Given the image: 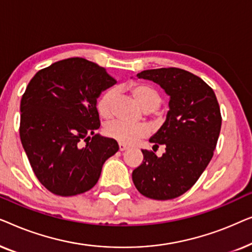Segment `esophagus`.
I'll list each match as a JSON object with an SVG mask.
<instances>
[{"label":"esophagus","mask_w":252,"mask_h":252,"mask_svg":"<svg viewBox=\"0 0 252 252\" xmlns=\"http://www.w3.org/2000/svg\"><path fill=\"white\" fill-rule=\"evenodd\" d=\"M126 149H128V146H126V144H124V143H119V150L120 151H124Z\"/></svg>","instance_id":"34e87169"}]
</instances>
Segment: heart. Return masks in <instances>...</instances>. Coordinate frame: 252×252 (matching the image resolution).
I'll use <instances>...</instances> for the list:
<instances>
[{"mask_svg":"<svg viewBox=\"0 0 252 252\" xmlns=\"http://www.w3.org/2000/svg\"><path fill=\"white\" fill-rule=\"evenodd\" d=\"M130 92L136 101L139 102L144 111L151 112L160 106L161 98L156 89L147 85H132ZM117 96L115 88H109L103 93L97 102V111L99 116L104 119H110L113 116V102ZM105 135L110 139L118 141L124 144H132L139 139L149 135L150 127L144 123L127 124L124 122H111L104 127Z\"/></svg>","mask_w":252,"mask_h":252,"instance_id":"1","label":"heart"}]
</instances>
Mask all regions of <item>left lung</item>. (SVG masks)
Listing matches in <instances>:
<instances>
[{"instance_id": "obj_1", "label": "left lung", "mask_w": 252, "mask_h": 252, "mask_svg": "<svg viewBox=\"0 0 252 252\" xmlns=\"http://www.w3.org/2000/svg\"><path fill=\"white\" fill-rule=\"evenodd\" d=\"M156 82L170 96L166 120L150 142L165 147L157 157L142 150L143 161L132 173L137 190L165 201L189 190L208 166L216 149L221 115L216 94L197 75L178 67L146 70L136 75Z\"/></svg>"}]
</instances>
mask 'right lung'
Listing matches in <instances>:
<instances>
[{"instance_id":"obj_1","label":"right lung","mask_w":252,"mask_h":252,"mask_svg":"<svg viewBox=\"0 0 252 252\" xmlns=\"http://www.w3.org/2000/svg\"><path fill=\"white\" fill-rule=\"evenodd\" d=\"M116 82L104 67L79 57L56 62L30 81L20 101V140L37 180L53 194L92 189L119 150L116 140L94 134L101 126L98 96Z\"/></svg>"}]
</instances>
